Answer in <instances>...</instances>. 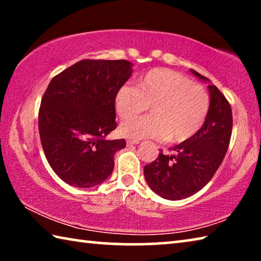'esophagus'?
Here are the masks:
<instances>
[{"instance_id": "1", "label": "esophagus", "mask_w": 261, "mask_h": 261, "mask_svg": "<svg viewBox=\"0 0 261 261\" xmlns=\"http://www.w3.org/2000/svg\"><path fill=\"white\" fill-rule=\"evenodd\" d=\"M127 146H131V145H138L139 144V140H134V139H129L126 141Z\"/></svg>"}]
</instances>
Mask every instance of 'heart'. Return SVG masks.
<instances>
[{
  "mask_svg": "<svg viewBox=\"0 0 261 261\" xmlns=\"http://www.w3.org/2000/svg\"><path fill=\"white\" fill-rule=\"evenodd\" d=\"M151 106L152 115L132 120ZM205 88L184 74L169 69L149 70L137 82L124 85L115 95L118 117L127 121L121 134L134 139H166L182 144L199 131L210 112ZM130 119L132 121H129Z\"/></svg>",
  "mask_w": 261,
  "mask_h": 261,
  "instance_id": "obj_1",
  "label": "heart"
}]
</instances>
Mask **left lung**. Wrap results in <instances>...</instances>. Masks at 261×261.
Wrapping results in <instances>:
<instances>
[{"mask_svg":"<svg viewBox=\"0 0 261 261\" xmlns=\"http://www.w3.org/2000/svg\"><path fill=\"white\" fill-rule=\"evenodd\" d=\"M202 81L206 77L192 70ZM211 106L201 129L191 139L160 152L155 161L144 167V175L154 192L169 200L197 193L213 177L228 151L232 131L231 106L215 85H208Z\"/></svg>","mask_w":261,"mask_h":261,"instance_id":"left-lung-1","label":"left lung"}]
</instances>
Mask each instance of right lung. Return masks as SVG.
<instances>
[{
	"label": "right lung",
	"instance_id": "right-lung-1",
	"mask_svg": "<svg viewBox=\"0 0 261 261\" xmlns=\"http://www.w3.org/2000/svg\"><path fill=\"white\" fill-rule=\"evenodd\" d=\"M126 60H82L51 79L39 109V134L51 169L65 183L91 188L114 169L124 139L116 129L115 95L130 78Z\"/></svg>",
	"mask_w": 261,
	"mask_h": 261
}]
</instances>
